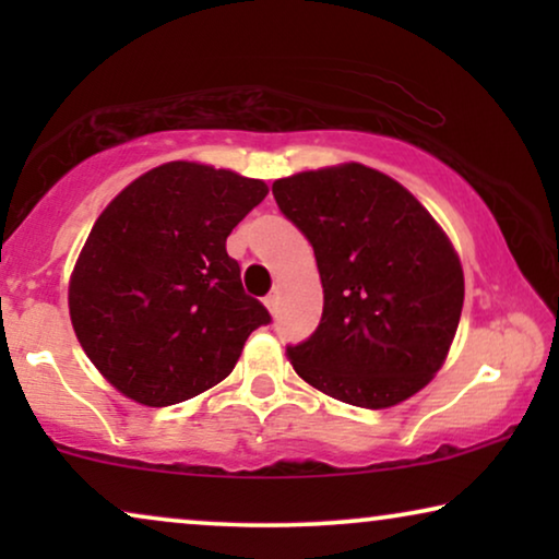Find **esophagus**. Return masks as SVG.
Masks as SVG:
<instances>
[{"label":"esophagus","mask_w":559,"mask_h":559,"mask_svg":"<svg viewBox=\"0 0 559 559\" xmlns=\"http://www.w3.org/2000/svg\"><path fill=\"white\" fill-rule=\"evenodd\" d=\"M264 305L270 308L272 316H277V308H280V295L277 293H270L264 297Z\"/></svg>","instance_id":"esophagus-1"}]
</instances>
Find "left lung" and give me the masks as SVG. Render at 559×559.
Segmentation results:
<instances>
[{"label":"left lung","mask_w":559,"mask_h":559,"mask_svg":"<svg viewBox=\"0 0 559 559\" xmlns=\"http://www.w3.org/2000/svg\"><path fill=\"white\" fill-rule=\"evenodd\" d=\"M308 236L323 318L287 346L295 371L333 400L394 407L430 384L463 310V266L425 205L389 175L348 163L274 180Z\"/></svg>","instance_id":"left-lung-1"}]
</instances>
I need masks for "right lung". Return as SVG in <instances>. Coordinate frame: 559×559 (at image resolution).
I'll return each mask as SVG.
<instances>
[{
  "label": "right lung",
  "instance_id": "right-lung-1",
  "mask_svg": "<svg viewBox=\"0 0 559 559\" xmlns=\"http://www.w3.org/2000/svg\"><path fill=\"white\" fill-rule=\"evenodd\" d=\"M266 193L262 180L180 159L129 182L96 218L68 308L91 364L129 400L167 407L216 386L270 323L226 254Z\"/></svg>",
  "mask_w": 559,
  "mask_h": 559
}]
</instances>
